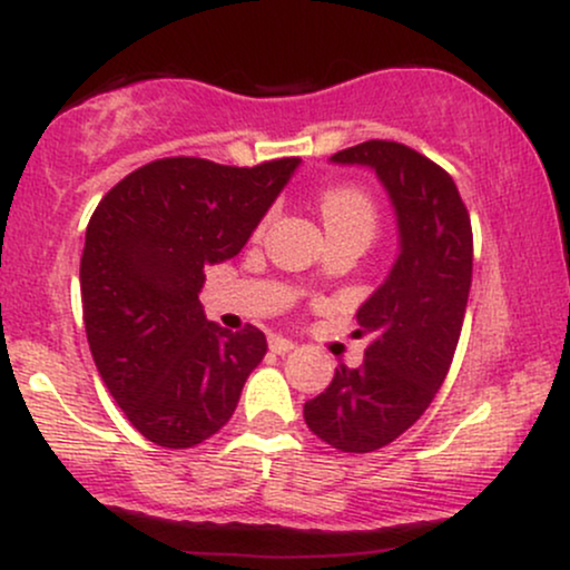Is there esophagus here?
I'll use <instances>...</instances> for the list:
<instances>
[{
  "label": "esophagus",
  "instance_id": "34e87169",
  "mask_svg": "<svg viewBox=\"0 0 570 570\" xmlns=\"http://www.w3.org/2000/svg\"><path fill=\"white\" fill-rule=\"evenodd\" d=\"M271 351L278 353V356H284V353L294 351V343H292V340L281 337V335H273V337H271Z\"/></svg>",
  "mask_w": 570,
  "mask_h": 570
}]
</instances>
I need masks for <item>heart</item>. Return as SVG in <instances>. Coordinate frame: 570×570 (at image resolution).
Wrapping results in <instances>:
<instances>
[{
	"label": "heart",
	"instance_id": "heart-1",
	"mask_svg": "<svg viewBox=\"0 0 570 570\" xmlns=\"http://www.w3.org/2000/svg\"><path fill=\"white\" fill-rule=\"evenodd\" d=\"M318 206H322V219L326 227L351 225V222L375 227V206H372L367 193L356 187H330L322 195Z\"/></svg>",
	"mask_w": 570,
	"mask_h": 570
}]
</instances>
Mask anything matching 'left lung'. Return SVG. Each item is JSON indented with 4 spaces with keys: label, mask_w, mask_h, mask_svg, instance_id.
Instances as JSON below:
<instances>
[{
    "label": "left lung",
    "mask_w": 570,
    "mask_h": 570,
    "mask_svg": "<svg viewBox=\"0 0 570 570\" xmlns=\"http://www.w3.org/2000/svg\"><path fill=\"white\" fill-rule=\"evenodd\" d=\"M375 171L396 214L399 254L356 311L370 335L364 362L340 367L305 402V423L343 453H372L426 412L448 377L472 286V222L455 181L396 141L372 139L332 155Z\"/></svg>",
    "instance_id": "left-lung-1"
}]
</instances>
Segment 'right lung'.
<instances>
[{"mask_svg": "<svg viewBox=\"0 0 570 570\" xmlns=\"http://www.w3.org/2000/svg\"><path fill=\"white\" fill-rule=\"evenodd\" d=\"M297 166L166 158L96 206L80 259L85 332L104 385L149 442L181 450L217 434L263 362V332L208 322L198 294L203 271L246 246Z\"/></svg>", "mask_w": 570, "mask_h": 570, "instance_id": "add662e5", "label": "right lung"}]
</instances>
